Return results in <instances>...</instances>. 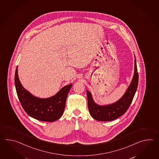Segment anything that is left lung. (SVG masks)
I'll use <instances>...</instances> for the list:
<instances>
[{"label":"left lung","instance_id":"1","mask_svg":"<svg viewBox=\"0 0 159 159\" xmlns=\"http://www.w3.org/2000/svg\"><path fill=\"white\" fill-rule=\"evenodd\" d=\"M139 75L135 59V72L132 82L125 94L118 101L107 106H99L95 103L91 93L87 90L88 108L91 116L99 121H111L123 115L129 108L138 85Z\"/></svg>","mask_w":159,"mask_h":159}]
</instances>
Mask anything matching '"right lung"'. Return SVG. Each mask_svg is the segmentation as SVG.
Here are the masks:
<instances>
[{
	"mask_svg": "<svg viewBox=\"0 0 159 159\" xmlns=\"http://www.w3.org/2000/svg\"><path fill=\"white\" fill-rule=\"evenodd\" d=\"M15 84L21 105L27 114L39 120L50 122L57 120L63 114L66 98L72 86L71 84L65 86L51 98H37L21 84L17 75V67L15 75Z\"/></svg>",
	"mask_w": 159,
	"mask_h": 159,
	"instance_id": "obj_1",
	"label": "right lung"
}]
</instances>
